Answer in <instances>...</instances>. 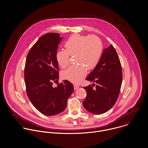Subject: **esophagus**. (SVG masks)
Segmentation results:
<instances>
[{
  "label": "esophagus",
  "mask_w": 148,
  "mask_h": 148,
  "mask_svg": "<svg viewBox=\"0 0 148 148\" xmlns=\"http://www.w3.org/2000/svg\"><path fill=\"white\" fill-rule=\"evenodd\" d=\"M73 86H74V89H77V88H79V85L77 84H74L73 85Z\"/></svg>",
  "instance_id": "34e87169"
}]
</instances>
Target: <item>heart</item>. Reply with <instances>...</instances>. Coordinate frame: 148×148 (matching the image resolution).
<instances>
[{"label":"heart","instance_id":"obj_1","mask_svg":"<svg viewBox=\"0 0 148 148\" xmlns=\"http://www.w3.org/2000/svg\"><path fill=\"white\" fill-rule=\"evenodd\" d=\"M65 50L58 51L56 59L59 65L65 68L69 63V56H74V60L78 64L69 66L63 71L64 79L73 83L81 82L89 70L95 68L99 63L103 52V44L96 36H84L74 34L64 44Z\"/></svg>","mask_w":148,"mask_h":148}]
</instances>
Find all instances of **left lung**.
I'll return each mask as SVG.
<instances>
[{
	"label": "left lung",
	"instance_id": "1",
	"mask_svg": "<svg viewBox=\"0 0 148 148\" xmlns=\"http://www.w3.org/2000/svg\"><path fill=\"white\" fill-rule=\"evenodd\" d=\"M86 79L97 84L95 88L91 85L84 87L85 109L96 114L106 112L116 103L123 81L121 64L112 44L104 50L99 63Z\"/></svg>",
	"mask_w": 148,
	"mask_h": 148
}]
</instances>
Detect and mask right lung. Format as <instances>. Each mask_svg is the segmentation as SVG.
Returning <instances> with one entry per match:
<instances>
[{
  "mask_svg": "<svg viewBox=\"0 0 148 148\" xmlns=\"http://www.w3.org/2000/svg\"><path fill=\"white\" fill-rule=\"evenodd\" d=\"M62 38L58 33L41 36L30 49L25 61L24 81L28 97L40 112L54 116L63 112L73 86L65 80L53 87L59 80V65L56 54Z\"/></svg>",
  "mask_w": 148,
  "mask_h": 148,
  "instance_id": "obj_1",
  "label": "right lung"
}]
</instances>
